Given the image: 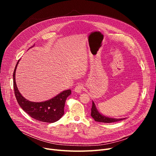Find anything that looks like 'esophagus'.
I'll use <instances>...</instances> for the list:
<instances>
[{
  "mask_svg": "<svg viewBox=\"0 0 156 156\" xmlns=\"http://www.w3.org/2000/svg\"><path fill=\"white\" fill-rule=\"evenodd\" d=\"M83 88H83V84L79 83V84H77L76 87H75V92L80 94V93H81L82 91L83 90Z\"/></svg>",
  "mask_w": 156,
  "mask_h": 156,
  "instance_id": "obj_1",
  "label": "esophagus"
}]
</instances>
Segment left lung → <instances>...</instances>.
I'll return each instance as SVG.
<instances>
[{"instance_id": "obj_1", "label": "left lung", "mask_w": 156, "mask_h": 156, "mask_svg": "<svg viewBox=\"0 0 156 156\" xmlns=\"http://www.w3.org/2000/svg\"><path fill=\"white\" fill-rule=\"evenodd\" d=\"M91 116L96 122H103V123H112V122H118L120 120H123L126 119V118L124 119H112V118L107 117L104 115H101L97 109V108L95 105V103L92 101V106L91 108Z\"/></svg>"}]
</instances>
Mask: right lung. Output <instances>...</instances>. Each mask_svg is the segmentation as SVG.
<instances>
[{
	"instance_id": "1",
	"label": "right lung",
	"mask_w": 156,
	"mask_h": 156,
	"mask_svg": "<svg viewBox=\"0 0 156 156\" xmlns=\"http://www.w3.org/2000/svg\"><path fill=\"white\" fill-rule=\"evenodd\" d=\"M20 60H18L13 75L14 93L19 105L23 111L35 120L48 123L58 121L64 115L65 102L67 98L72 94L71 90L62 91L55 97L45 101L32 102L29 101L21 95L16 83V72Z\"/></svg>"
}]
</instances>
